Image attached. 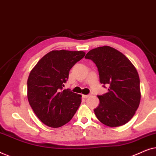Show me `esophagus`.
<instances>
[{
	"label": "esophagus",
	"instance_id": "34e87169",
	"mask_svg": "<svg viewBox=\"0 0 156 156\" xmlns=\"http://www.w3.org/2000/svg\"><path fill=\"white\" fill-rule=\"evenodd\" d=\"M90 97V94H87V95H85V94H82V97L84 98V99H87V98H88Z\"/></svg>",
	"mask_w": 156,
	"mask_h": 156
}]
</instances>
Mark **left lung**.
<instances>
[{"label":"left lung","mask_w":156,"mask_h":156,"mask_svg":"<svg viewBox=\"0 0 156 156\" xmlns=\"http://www.w3.org/2000/svg\"><path fill=\"white\" fill-rule=\"evenodd\" d=\"M85 58L96 64L100 82L108 87L107 93L98 96L99 105L94 110L96 116L109 127L126 124L133 118L140 101L136 67L123 53L109 46L91 50Z\"/></svg>","instance_id":"obj_1"}]
</instances>
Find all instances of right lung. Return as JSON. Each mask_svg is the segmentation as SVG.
<instances>
[{
    "label": "right lung",
    "mask_w": 156,
    "mask_h": 156,
    "mask_svg": "<svg viewBox=\"0 0 156 156\" xmlns=\"http://www.w3.org/2000/svg\"><path fill=\"white\" fill-rule=\"evenodd\" d=\"M84 55V51H50L30 72L27 99L37 118L48 126H62L71 120L80 106L82 95L62 90V87L69 70Z\"/></svg>",
    "instance_id": "obj_1"
}]
</instances>
